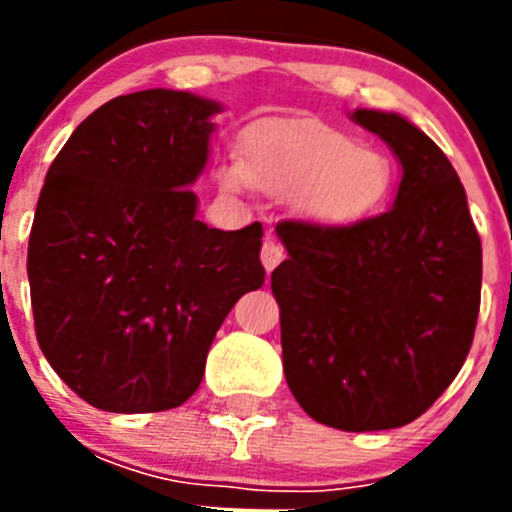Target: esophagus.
I'll list each match as a JSON object with an SVG mask.
<instances>
[{
  "label": "esophagus",
  "instance_id": "34e87169",
  "mask_svg": "<svg viewBox=\"0 0 512 512\" xmlns=\"http://www.w3.org/2000/svg\"><path fill=\"white\" fill-rule=\"evenodd\" d=\"M284 261V248L279 246L277 241L266 238L264 246H261V264H264L266 271H274Z\"/></svg>",
  "mask_w": 512,
  "mask_h": 512
}]
</instances>
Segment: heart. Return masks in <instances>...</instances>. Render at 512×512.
I'll return each instance as SVG.
<instances>
[{
	"mask_svg": "<svg viewBox=\"0 0 512 512\" xmlns=\"http://www.w3.org/2000/svg\"><path fill=\"white\" fill-rule=\"evenodd\" d=\"M220 184L241 192L248 184L271 197L300 194V207L320 223H348L382 202L390 189V161L346 133L310 122H271L238 146V166L220 169Z\"/></svg>",
	"mask_w": 512,
	"mask_h": 512,
	"instance_id": "b5f03b06",
	"label": "heart"
}]
</instances>
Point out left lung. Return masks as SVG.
Masks as SVG:
<instances>
[{
    "instance_id": "obj_1",
    "label": "left lung",
    "mask_w": 512,
    "mask_h": 512,
    "mask_svg": "<svg viewBox=\"0 0 512 512\" xmlns=\"http://www.w3.org/2000/svg\"><path fill=\"white\" fill-rule=\"evenodd\" d=\"M395 151V205L351 225L284 220L289 259L271 271L282 359L302 410L338 431L413 423L472 348L482 243L454 166L395 112L356 110Z\"/></svg>"
}]
</instances>
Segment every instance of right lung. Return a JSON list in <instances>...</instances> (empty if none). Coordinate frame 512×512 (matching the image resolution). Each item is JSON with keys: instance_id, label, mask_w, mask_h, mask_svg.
<instances>
[{"instance_id": "1", "label": "right lung", "mask_w": 512, "mask_h": 512, "mask_svg": "<svg viewBox=\"0 0 512 512\" xmlns=\"http://www.w3.org/2000/svg\"><path fill=\"white\" fill-rule=\"evenodd\" d=\"M220 110L174 89L122 94L81 122L45 176L27 246L35 336L94 408H179L225 315L264 284L261 223L210 228L189 189Z\"/></svg>"}]
</instances>
